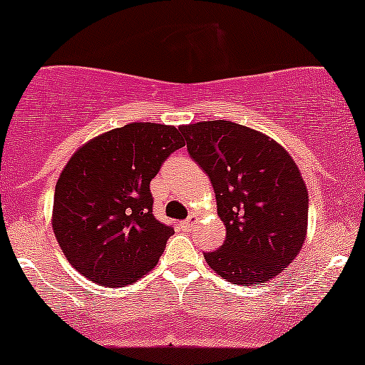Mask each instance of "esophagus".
Returning <instances> with one entry per match:
<instances>
[{"instance_id":"34e87169","label":"esophagus","mask_w":365,"mask_h":365,"mask_svg":"<svg viewBox=\"0 0 365 365\" xmlns=\"http://www.w3.org/2000/svg\"><path fill=\"white\" fill-rule=\"evenodd\" d=\"M195 224H196V217L191 215L190 219H186V220H184V222H181V226H182L184 229H186V231H190V229L193 227Z\"/></svg>"}]
</instances>
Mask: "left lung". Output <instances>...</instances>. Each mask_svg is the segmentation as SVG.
I'll return each instance as SVG.
<instances>
[{"mask_svg":"<svg viewBox=\"0 0 365 365\" xmlns=\"http://www.w3.org/2000/svg\"><path fill=\"white\" fill-rule=\"evenodd\" d=\"M191 158L210 178L226 241L205 253L232 284L255 286L281 274L300 253L309 191L292 155L276 139L231 120L182 125Z\"/></svg>","mask_w":365,"mask_h":365,"instance_id":"left-lung-1","label":"left lung"}]
</instances>
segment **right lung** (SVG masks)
<instances>
[{
  "label": "right lung",
  "mask_w": 365,
  "mask_h": 365,
  "mask_svg": "<svg viewBox=\"0 0 365 365\" xmlns=\"http://www.w3.org/2000/svg\"><path fill=\"white\" fill-rule=\"evenodd\" d=\"M184 145L182 125L130 122L72 155L55 186L51 227L77 272L118 288L157 265L174 229L151 214L150 181Z\"/></svg>",
  "instance_id": "1"
}]
</instances>
